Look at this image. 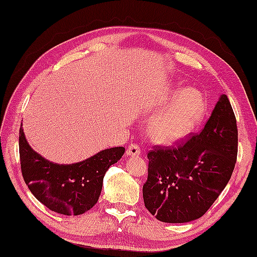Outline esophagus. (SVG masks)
<instances>
[{"label": "esophagus", "mask_w": 257, "mask_h": 257, "mask_svg": "<svg viewBox=\"0 0 257 257\" xmlns=\"http://www.w3.org/2000/svg\"><path fill=\"white\" fill-rule=\"evenodd\" d=\"M141 153V149L138 145L136 143H131V145L127 149V154L130 157H138Z\"/></svg>", "instance_id": "34e87169"}]
</instances>
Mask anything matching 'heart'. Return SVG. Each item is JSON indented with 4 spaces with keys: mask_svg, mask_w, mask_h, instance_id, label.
Masks as SVG:
<instances>
[{
    "mask_svg": "<svg viewBox=\"0 0 257 257\" xmlns=\"http://www.w3.org/2000/svg\"><path fill=\"white\" fill-rule=\"evenodd\" d=\"M175 99L150 124L151 138L160 145H173L186 137L205 112L206 101L194 88H170L163 96L164 103Z\"/></svg>",
    "mask_w": 257,
    "mask_h": 257,
    "instance_id": "obj_1",
    "label": "heart"
}]
</instances>
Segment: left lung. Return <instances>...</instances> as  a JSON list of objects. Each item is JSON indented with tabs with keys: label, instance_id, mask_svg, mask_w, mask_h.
Segmentation results:
<instances>
[{
	"label": "left lung",
	"instance_id": "1",
	"mask_svg": "<svg viewBox=\"0 0 257 257\" xmlns=\"http://www.w3.org/2000/svg\"><path fill=\"white\" fill-rule=\"evenodd\" d=\"M236 156L235 116L226 95H221L201 131L148 152L142 187L147 209L169 223L204 216L230 181Z\"/></svg>",
	"mask_w": 257,
	"mask_h": 257
}]
</instances>
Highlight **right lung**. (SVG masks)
I'll list each match as a JSON object with an SVG mask.
<instances>
[{
	"mask_svg": "<svg viewBox=\"0 0 257 257\" xmlns=\"http://www.w3.org/2000/svg\"><path fill=\"white\" fill-rule=\"evenodd\" d=\"M20 159L24 181L48 209L77 216L96 204L106 171L124 153L123 147L106 149L80 163L60 165L45 160L29 147L20 128Z\"/></svg>",
	"mask_w": 257,
	"mask_h": 257,
	"instance_id": "right-lung-1",
	"label": "right lung"
}]
</instances>
